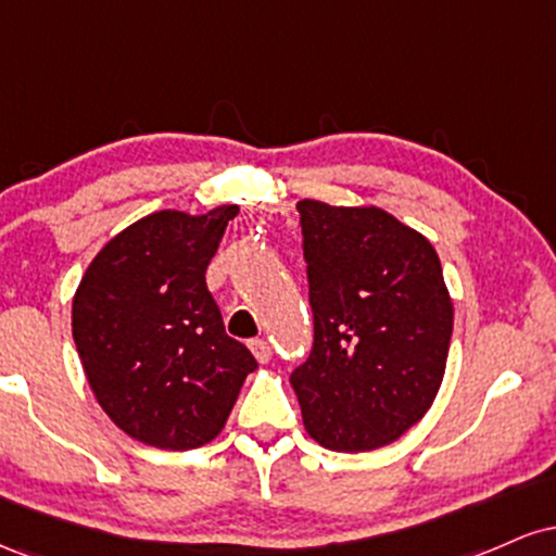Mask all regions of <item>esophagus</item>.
Listing matches in <instances>:
<instances>
[{
	"instance_id": "1",
	"label": "esophagus",
	"mask_w": 556,
	"mask_h": 556,
	"mask_svg": "<svg viewBox=\"0 0 556 556\" xmlns=\"http://www.w3.org/2000/svg\"><path fill=\"white\" fill-rule=\"evenodd\" d=\"M248 348H251V353L256 355L258 363H269L271 361V348L266 340H251L248 342Z\"/></svg>"
}]
</instances>
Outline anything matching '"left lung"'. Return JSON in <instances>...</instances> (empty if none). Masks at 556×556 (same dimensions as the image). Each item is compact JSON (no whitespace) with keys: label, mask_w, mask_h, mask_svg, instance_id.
<instances>
[{"label":"left lung","mask_w":556,"mask_h":556,"mask_svg":"<svg viewBox=\"0 0 556 556\" xmlns=\"http://www.w3.org/2000/svg\"><path fill=\"white\" fill-rule=\"evenodd\" d=\"M314 350L290 376L308 437L331 452L392 444L442 387L455 305L424 235L379 206L298 201Z\"/></svg>","instance_id":"1"}]
</instances>
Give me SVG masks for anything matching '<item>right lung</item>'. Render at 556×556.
I'll return each mask as SVG.
<instances>
[{"label": "right lung", "mask_w": 556, "mask_h": 556, "mask_svg": "<svg viewBox=\"0 0 556 556\" xmlns=\"http://www.w3.org/2000/svg\"><path fill=\"white\" fill-rule=\"evenodd\" d=\"M238 206L132 222L96 253L73 298V340L101 410L159 450H195L225 429L258 363L225 331L206 269Z\"/></svg>", "instance_id": "add662e5"}]
</instances>
